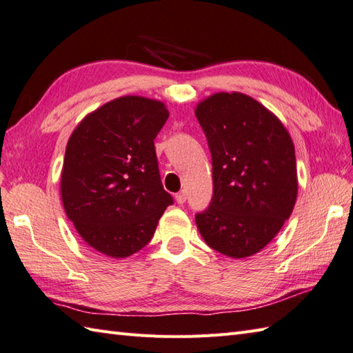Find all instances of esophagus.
<instances>
[{
	"mask_svg": "<svg viewBox=\"0 0 353 353\" xmlns=\"http://www.w3.org/2000/svg\"><path fill=\"white\" fill-rule=\"evenodd\" d=\"M175 201H176V203H179V205H183L185 201H187V193L183 190V192H179V193H176L175 194Z\"/></svg>",
	"mask_w": 353,
	"mask_h": 353,
	"instance_id": "esophagus-1",
	"label": "esophagus"
}]
</instances>
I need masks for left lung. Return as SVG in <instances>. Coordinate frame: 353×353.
Wrapping results in <instances>:
<instances>
[{"label": "left lung", "mask_w": 353, "mask_h": 353, "mask_svg": "<svg viewBox=\"0 0 353 353\" xmlns=\"http://www.w3.org/2000/svg\"><path fill=\"white\" fill-rule=\"evenodd\" d=\"M194 114L212 157V199L196 214L203 241L234 257L271 243L296 202L295 147L286 127L243 92H216Z\"/></svg>", "instance_id": "1"}]
</instances>
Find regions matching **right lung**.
<instances>
[{"label": "right lung", "mask_w": 353, "mask_h": 353, "mask_svg": "<svg viewBox=\"0 0 353 353\" xmlns=\"http://www.w3.org/2000/svg\"><path fill=\"white\" fill-rule=\"evenodd\" d=\"M168 117L165 103L124 96L92 110L68 139L63 206L96 252L121 259L142 250L174 203L161 185L154 148Z\"/></svg>", "instance_id": "obj_1"}]
</instances>
